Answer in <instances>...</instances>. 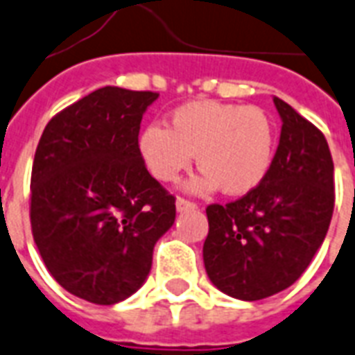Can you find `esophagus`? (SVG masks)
<instances>
[{
	"label": "esophagus",
	"instance_id": "esophagus-1",
	"mask_svg": "<svg viewBox=\"0 0 355 355\" xmlns=\"http://www.w3.org/2000/svg\"><path fill=\"white\" fill-rule=\"evenodd\" d=\"M175 207H178V211H180V213H183V211H192V209H198V203L180 196L178 200H175Z\"/></svg>",
	"mask_w": 355,
	"mask_h": 355
}]
</instances>
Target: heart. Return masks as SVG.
Instances as JSON below:
<instances>
[{
    "instance_id": "heart-1",
    "label": "heart",
    "mask_w": 355,
    "mask_h": 355,
    "mask_svg": "<svg viewBox=\"0 0 355 355\" xmlns=\"http://www.w3.org/2000/svg\"><path fill=\"white\" fill-rule=\"evenodd\" d=\"M139 153L150 174L172 183L191 166L196 153L203 170L192 187L220 189L244 196L263 183L274 161L276 128L259 107L198 100L170 112L168 128L148 123L139 135Z\"/></svg>"
}]
</instances>
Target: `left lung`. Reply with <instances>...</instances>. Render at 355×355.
I'll use <instances>...</instances> for the list:
<instances>
[{"mask_svg":"<svg viewBox=\"0 0 355 355\" xmlns=\"http://www.w3.org/2000/svg\"><path fill=\"white\" fill-rule=\"evenodd\" d=\"M282 135L268 174L255 191L205 209L203 263L216 289L263 300L306 272L328 233L335 205L334 159L322 131L274 98Z\"/></svg>","mask_w":355,"mask_h":355,"instance_id":"8db88e82","label":"left lung"}]
</instances>
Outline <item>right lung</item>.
<instances>
[{
  "instance_id": "obj_1",
  "label": "right lung",
  "mask_w": 355,
  "mask_h": 355,
  "mask_svg": "<svg viewBox=\"0 0 355 355\" xmlns=\"http://www.w3.org/2000/svg\"><path fill=\"white\" fill-rule=\"evenodd\" d=\"M157 92L103 87L57 112L31 170V232L62 289L98 306L125 300L175 220V198L139 153L142 114Z\"/></svg>"
}]
</instances>
